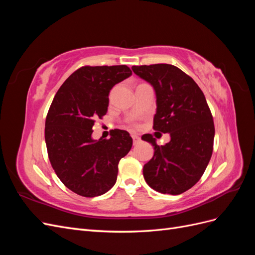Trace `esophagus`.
Masks as SVG:
<instances>
[{
    "label": "esophagus",
    "mask_w": 255,
    "mask_h": 255,
    "mask_svg": "<svg viewBox=\"0 0 255 255\" xmlns=\"http://www.w3.org/2000/svg\"><path fill=\"white\" fill-rule=\"evenodd\" d=\"M132 138H133V143L134 144H136V143H138V142H139V140H140V137L139 136H138V135H132Z\"/></svg>",
    "instance_id": "1"
}]
</instances>
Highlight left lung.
<instances>
[{
	"label": "left lung",
	"mask_w": 255,
	"mask_h": 255,
	"mask_svg": "<svg viewBox=\"0 0 255 255\" xmlns=\"http://www.w3.org/2000/svg\"><path fill=\"white\" fill-rule=\"evenodd\" d=\"M132 69L155 91L153 128L171 137L164 145L150 134L141 137L154 146L153 157L143 166V177L154 190L180 195L200 180L212 157L215 127L210 107L196 82L175 66Z\"/></svg>",
	"instance_id": "1"
}]
</instances>
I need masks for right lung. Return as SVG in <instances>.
<instances>
[{"label": "right lung", "instance_id": "1", "mask_svg": "<svg viewBox=\"0 0 255 255\" xmlns=\"http://www.w3.org/2000/svg\"><path fill=\"white\" fill-rule=\"evenodd\" d=\"M132 75L128 66H85L61 85L45 119L44 137L51 165L66 187L83 197L109 191L117 181L119 160L132 148L127 130L95 140L92 127L109 107L116 84Z\"/></svg>", "mask_w": 255, "mask_h": 255}]
</instances>
